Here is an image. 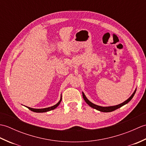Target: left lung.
<instances>
[{
	"label": "left lung",
	"instance_id": "8db88e82",
	"mask_svg": "<svg viewBox=\"0 0 146 146\" xmlns=\"http://www.w3.org/2000/svg\"><path fill=\"white\" fill-rule=\"evenodd\" d=\"M135 92H136V90H135L134 92L133 93L132 95L127 100H125V102H123V103L120 104H119L117 105H115V106H110V107H101V106H98V105H95L94 104L92 103L91 102H90L87 98L86 97V96L85 95L84 93L82 92V95H83V99H84L85 101L86 102V103L89 106H90L92 108H95V109L97 110L98 111H103V112H110V111H112L115 110L117 109V108H119L121 107H122L123 105H124L125 104H127V103H129V102L131 100V99L133 98V97H134L135 94Z\"/></svg>",
	"mask_w": 146,
	"mask_h": 146
}]
</instances>
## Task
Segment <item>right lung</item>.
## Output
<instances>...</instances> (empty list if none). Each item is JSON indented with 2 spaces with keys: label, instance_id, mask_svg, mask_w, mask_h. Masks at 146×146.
I'll return each instance as SVG.
<instances>
[{
  "label": "right lung",
  "instance_id": "obj_1",
  "mask_svg": "<svg viewBox=\"0 0 146 146\" xmlns=\"http://www.w3.org/2000/svg\"><path fill=\"white\" fill-rule=\"evenodd\" d=\"M61 100H62V97H61V95L60 100L58 102V103H57L56 105H53V106L50 107H48V108H33L28 107H27L30 110L34 111V112H37V113L46 112V111H50V110L55 109V108H56L59 105H60V104L61 103Z\"/></svg>",
  "mask_w": 146,
  "mask_h": 146
}]
</instances>
